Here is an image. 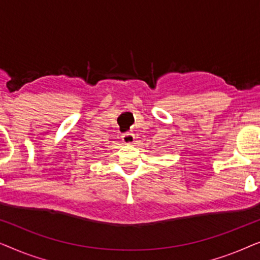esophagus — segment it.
<instances>
[{"label":"esophagus","instance_id":"obj_1","mask_svg":"<svg viewBox=\"0 0 260 260\" xmlns=\"http://www.w3.org/2000/svg\"><path fill=\"white\" fill-rule=\"evenodd\" d=\"M122 141L124 142V143L126 144H131L134 143L135 141V135L133 133H125L122 135Z\"/></svg>","mask_w":260,"mask_h":260}]
</instances>
